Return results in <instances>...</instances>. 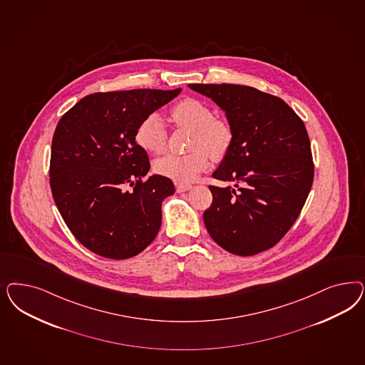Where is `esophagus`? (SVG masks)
<instances>
[{
  "instance_id": "obj_1",
  "label": "esophagus",
  "mask_w": 365,
  "mask_h": 365,
  "mask_svg": "<svg viewBox=\"0 0 365 365\" xmlns=\"http://www.w3.org/2000/svg\"><path fill=\"white\" fill-rule=\"evenodd\" d=\"M190 188H192V185H190V184H176V190L178 193L185 192V190H189Z\"/></svg>"
}]
</instances>
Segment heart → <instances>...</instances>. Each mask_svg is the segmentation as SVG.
Segmentation results:
<instances>
[{"instance_id":"1","label":"heart","mask_w":365,"mask_h":365,"mask_svg":"<svg viewBox=\"0 0 365 365\" xmlns=\"http://www.w3.org/2000/svg\"><path fill=\"white\" fill-rule=\"evenodd\" d=\"M173 123L193 130L187 154H165L154 163L158 175L175 180L176 182H189L207 169L210 155L213 160H222L230 150L234 130L223 118L213 117V111L207 103L195 98L180 101L170 110ZM135 141L148 153H161L166 143L164 120L158 114H150L140 123L135 131Z\"/></svg>"}]
</instances>
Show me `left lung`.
I'll use <instances>...</instances> for the list:
<instances>
[{
	"mask_svg": "<svg viewBox=\"0 0 365 365\" xmlns=\"http://www.w3.org/2000/svg\"><path fill=\"white\" fill-rule=\"evenodd\" d=\"M225 113L234 140L212 177L204 224L225 251L250 257L275 246L292 228L313 184L314 165L302 119L281 98L239 84H189Z\"/></svg>",
	"mask_w": 365,
	"mask_h": 365,
	"instance_id": "8db88e82",
	"label": "left lung"
}]
</instances>
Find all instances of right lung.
Here are the masks:
<instances>
[{
  "instance_id": "obj_1",
  "label": "right lung",
  "mask_w": 365,
  "mask_h": 365,
  "mask_svg": "<svg viewBox=\"0 0 365 365\" xmlns=\"http://www.w3.org/2000/svg\"><path fill=\"white\" fill-rule=\"evenodd\" d=\"M181 93L130 90L87 95L59 120L49 182L63 220L83 246L108 259L135 257L161 227L170 178L148 175V153L135 142L140 123Z\"/></svg>"
}]
</instances>
